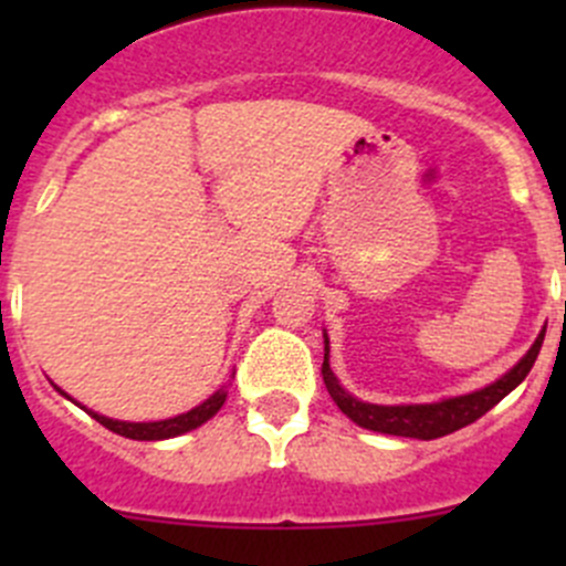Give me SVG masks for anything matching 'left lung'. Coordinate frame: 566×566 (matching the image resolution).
I'll return each mask as SVG.
<instances>
[{"label":"left lung","mask_w":566,"mask_h":566,"mask_svg":"<svg viewBox=\"0 0 566 566\" xmlns=\"http://www.w3.org/2000/svg\"><path fill=\"white\" fill-rule=\"evenodd\" d=\"M542 339H545V328L539 331V336H536L534 345L528 347L526 356H523L510 373L501 375L499 380H493V384L484 386V389L460 394V397L438 399V402L375 405V402H364V399L353 397L350 391L342 389L339 378H336L334 369H331L328 364V353H331L328 334H323V342H325L323 380H325V389L331 394V399L339 405L342 413H345L350 421H356L358 427H364V430L384 432V436L432 441V438H443L449 436V432L460 430V427L473 424L479 416H484L493 405H499L506 394L515 391L517 386L526 380L531 367H534L536 356H539Z\"/></svg>","instance_id":"obj_1"}]
</instances>
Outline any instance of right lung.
<instances>
[{"mask_svg":"<svg viewBox=\"0 0 566 566\" xmlns=\"http://www.w3.org/2000/svg\"><path fill=\"white\" fill-rule=\"evenodd\" d=\"M56 391H60L62 397H67L62 389H56ZM224 399H227V386H221L219 391L210 394V397L205 399V402H199L197 408L186 410V413H180V416H172V419H161V421H119V419H108V416L95 413V410H87L84 405L82 408L87 410L95 421H101L106 430L117 432V436H123V438H130V441H167V438H177V436H182V432L197 430V427H202L205 421L213 419V416L221 410V405H224ZM73 402H76V399H73Z\"/></svg>","mask_w":566,"mask_h":566,"instance_id":"add662e5","label":"right lung"}]
</instances>
